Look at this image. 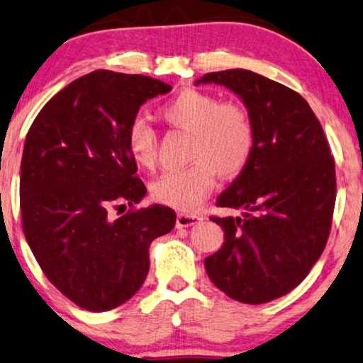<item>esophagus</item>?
Masks as SVG:
<instances>
[{
  "mask_svg": "<svg viewBox=\"0 0 363 363\" xmlns=\"http://www.w3.org/2000/svg\"><path fill=\"white\" fill-rule=\"evenodd\" d=\"M202 220L201 216L197 214H177V219H176V225L177 227H189V225H194L197 222Z\"/></svg>",
  "mask_w": 363,
  "mask_h": 363,
  "instance_id": "1",
  "label": "esophagus"
}]
</instances>
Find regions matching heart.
I'll return each mask as SVG.
<instances>
[{"mask_svg":"<svg viewBox=\"0 0 363 363\" xmlns=\"http://www.w3.org/2000/svg\"><path fill=\"white\" fill-rule=\"evenodd\" d=\"M174 128L192 134L191 161L186 169H172L151 184L152 197L179 211H192L204 201L216 182V174L230 177L247 166L254 151V125L242 106L216 96L186 89L162 108ZM128 149L139 167L156 161V133L144 116H136L128 129Z\"/></svg>","mask_w":363,"mask_h":363,"instance_id":"obj_1","label":"heart"}]
</instances>
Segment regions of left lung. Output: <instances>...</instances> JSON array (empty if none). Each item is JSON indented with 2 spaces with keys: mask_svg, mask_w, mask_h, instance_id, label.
<instances>
[{
  "mask_svg": "<svg viewBox=\"0 0 363 363\" xmlns=\"http://www.w3.org/2000/svg\"><path fill=\"white\" fill-rule=\"evenodd\" d=\"M242 101L254 125L247 166L217 197L242 217H212L224 244L204 259L225 296L265 303L296 289L325 249L335 204V164L322 125L301 94L247 69L209 72Z\"/></svg>",
  "mask_w": 363,
  "mask_h": 363,
  "instance_id": "8db88e82",
  "label": "left lung"
}]
</instances>
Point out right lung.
I'll list each match as a JSON object with an SVG mask.
<instances>
[{
  "instance_id": "1",
  "label": "right lung",
  "mask_w": 363,
  "mask_h": 363,
  "mask_svg": "<svg viewBox=\"0 0 363 363\" xmlns=\"http://www.w3.org/2000/svg\"><path fill=\"white\" fill-rule=\"evenodd\" d=\"M169 91L149 76L93 71L48 101L28 131L19 182L24 238L52 286L86 311L129 301L149 272V244L176 224V212L159 204L109 214L146 196L128 129L147 99Z\"/></svg>"
}]
</instances>
